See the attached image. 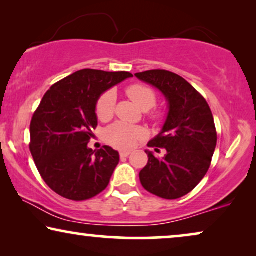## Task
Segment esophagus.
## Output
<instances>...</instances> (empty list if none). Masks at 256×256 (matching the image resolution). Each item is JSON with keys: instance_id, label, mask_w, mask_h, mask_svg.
Wrapping results in <instances>:
<instances>
[{"instance_id": "1", "label": "esophagus", "mask_w": 256, "mask_h": 256, "mask_svg": "<svg viewBox=\"0 0 256 256\" xmlns=\"http://www.w3.org/2000/svg\"><path fill=\"white\" fill-rule=\"evenodd\" d=\"M129 155H130V152H128V150H122V152H120V157H121V158L128 157Z\"/></svg>"}]
</instances>
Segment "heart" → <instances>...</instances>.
I'll use <instances>...</instances> for the list:
<instances>
[{
  "label": "heart",
  "mask_w": 256,
  "mask_h": 256,
  "mask_svg": "<svg viewBox=\"0 0 256 256\" xmlns=\"http://www.w3.org/2000/svg\"><path fill=\"white\" fill-rule=\"evenodd\" d=\"M126 92L142 110H149L150 108L155 106L156 94L148 86L142 85V84H132L127 87ZM115 101H116V96L114 92H107L100 96L96 104V115L101 121H107L113 116ZM142 134L143 132L141 128L124 124V122H118L107 129L104 132V140L107 143L116 148L126 149L134 146Z\"/></svg>",
  "instance_id": "heart-1"
}]
</instances>
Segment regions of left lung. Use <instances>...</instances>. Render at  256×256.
Returning a JSON list of instances; mask_svg holds the SVG:
<instances>
[{"label": "left lung", "instance_id": "8db88e82", "mask_svg": "<svg viewBox=\"0 0 256 256\" xmlns=\"http://www.w3.org/2000/svg\"><path fill=\"white\" fill-rule=\"evenodd\" d=\"M135 76L160 90L168 102V114L158 135L149 146L164 148L149 160L140 172L142 186L164 199H178L191 192L205 177L216 146V130L206 100L186 80L166 70L135 73Z\"/></svg>", "mask_w": 256, "mask_h": 256}]
</instances>
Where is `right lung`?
<instances>
[{
    "instance_id": "add662e5",
    "label": "right lung",
    "mask_w": 256,
    "mask_h": 256,
    "mask_svg": "<svg viewBox=\"0 0 256 256\" xmlns=\"http://www.w3.org/2000/svg\"><path fill=\"white\" fill-rule=\"evenodd\" d=\"M129 72L85 68L54 84L45 93L30 124V152L42 178L62 197L80 202L96 197L110 184L120 160L116 150L88 148L98 126L100 96Z\"/></svg>"
}]
</instances>
